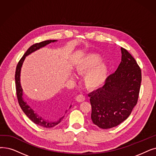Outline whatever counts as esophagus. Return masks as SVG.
Returning a JSON list of instances; mask_svg holds the SVG:
<instances>
[{
  "mask_svg": "<svg viewBox=\"0 0 156 156\" xmlns=\"http://www.w3.org/2000/svg\"><path fill=\"white\" fill-rule=\"evenodd\" d=\"M76 100L77 102H78V103H82L85 100V97L82 94H80V95H78V96H76Z\"/></svg>",
  "mask_w": 156,
  "mask_h": 156,
  "instance_id": "34e87169",
  "label": "esophagus"
}]
</instances>
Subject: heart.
Wrapping results in <instances>:
<instances>
[{
	"instance_id": "heart-1",
	"label": "heart",
	"mask_w": 156,
	"mask_h": 156,
	"mask_svg": "<svg viewBox=\"0 0 156 156\" xmlns=\"http://www.w3.org/2000/svg\"><path fill=\"white\" fill-rule=\"evenodd\" d=\"M103 58L96 53H88L79 58L74 65L77 73L83 75V82L86 89L97 90L106 84L110 73V66L102 61ZM73 78L74 76H72Z\"/></svg>"
}]
</instances>
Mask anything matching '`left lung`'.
<instances>
[{"label":"left lung","instance_id":"obj_1","mask_svg":"<svg viewBox=\"0 0 156 156\" xmlns=\"http://www.w3.org/2000/svg\"><path fill=\"white\" fill-rule=\"evenodd\" d=\"M122 58L117 69L101 89L89 94L92 122L101 129L119 125L130 115L136 106L141 73L135 59L121 48Z\"/></svg>","mask_w":156,"mask_h":156}]
</instances>
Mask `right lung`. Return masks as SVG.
Listing matches in <instances>:
<instances>
[{
	"instance_id": "add662e5",
	"label": "right lung",
	"mask_w": 156,
	"mask_h": 156,
	"mask_svg": "<svg viewBox=\"0 0 156 156\" xmlns=\"http://www.w3.org/2000/svg\"><path fill=\"white\" fill-rule=\"evenodd\" d=\"M57 40H47L41 42L39 43H36L31 46L30 48L27 50V51L25 53L22 58L20 59L19 61L16 69V73H15V83H16V95L18 101V103L21 107L22 110L24 112V113L27 116L29 117L30 120H32L34 123H35L40 126H42L43 127L46 128H50L53 127L54 126H57L58 124L60 122H61L64 117V116H62L60 118H59L57 120L55 121H51L46 120L44 118H43L42 116H41L37 113L35 112L32 108L29 105V104L27 103L23 98V89L21 85V82H20V74H21V69L22 67L23 66L24 60L28 55H30V54L33 52H34L40 48H43V47L46 46V45L49 44L51 43L57 42ZM71 105L69 106V108L71 107ZM67 110L66 111V113Z\"/></svg>"
}]
</instances>
